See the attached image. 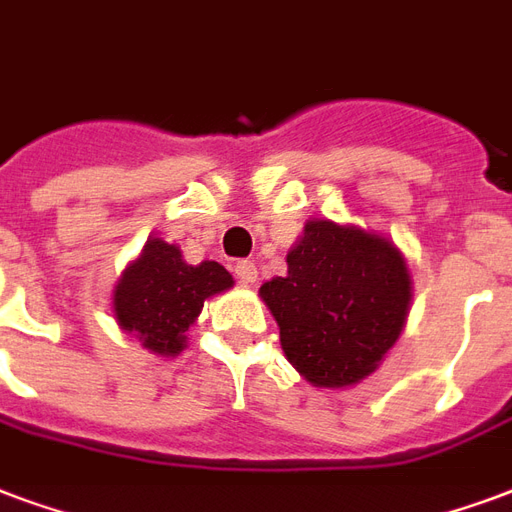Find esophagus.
Instances as JSON below:
<instances>
[{
  "mask_svg": "<svg viewBox=\"0 0 512 512\" xmlns=\"http://www.w3.org/2000/svg\"><path fill=\"white\" fill-rule=\"evenodd\" d=\"M234 275L240 280L242 286H253L256 278H259V272H256V264L253 261H237L234 264Z\"/></svg>",
  "mask_w": 512,
  "mask_h": 512,
  "instance_id": "esophagus-1",
  "label": "esophagus"
}]
</instances>
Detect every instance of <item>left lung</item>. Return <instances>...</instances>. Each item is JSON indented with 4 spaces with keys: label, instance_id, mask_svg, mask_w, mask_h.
Returning a JSON list of instances; mask_svg holds the SVG:
<instances>
[{
    "label": "left lung",
    "instance_id": "8db88e82",
    "mask_svg": "<svg viewBox=\"0 0 512 512\" xmlns=\"http://www.w3.org/2000/svg\"><path fill=\"white\" fill-rule=\"evenodd\" d=\"M286 261V278L259 291L286 359L321 388L367 378L405 326L410 275L402 253L356 226L310 221Z\"/></svg>",
    "mask_w": 512,
    "mask_h": 512
}]
</instances>
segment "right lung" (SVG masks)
<instances>
[{
  "label": "right lung",
  "mask_w": 512,
  "mask_h": 512,
  "mask_svg": "<svg viewBox=\"0 0 512 512\" xmlns=\"http://www.w3.org/2000/svg\"><path fill=\"white\" fill-rule=\"evenodd\" d=\"M229 286L232 275L218 261L191 267L175 245L148 240L140 259L115 288V318L148 351L175 356L183 351L188 326L194 324L205 299Z\"/></svg>",
  "instance_id": "1"
}]
</instances>
